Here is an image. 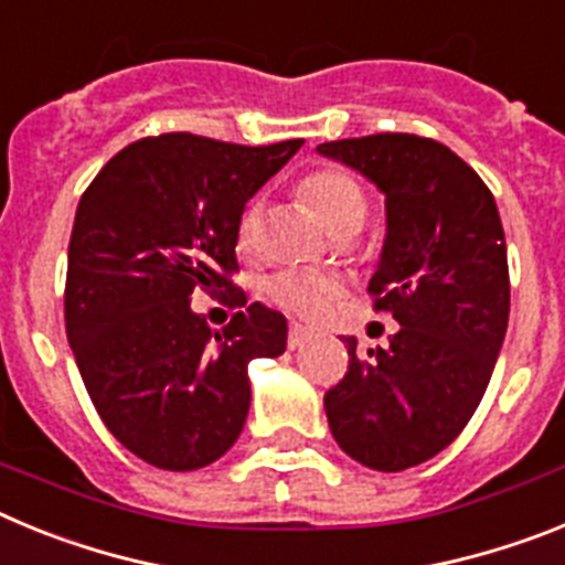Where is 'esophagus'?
<instances>
[{
	"instance_id": "34e87169",
	"label": "esophagus",
	"mask_w": 565,
	"mask_h": 565,
	"mask_svg": "<svg viewBox=\"0 0 565 565\" xmlns=\"http://www.w3.org/2000/svg\"><path fill=\"white\" fill-rule=\"evenodd\" d=\"M311 337L313 333L308 331V328L291 326L288 328V348H291V351H297V348H302L306 342H311Z\"/></svg>"
}]
</instances>
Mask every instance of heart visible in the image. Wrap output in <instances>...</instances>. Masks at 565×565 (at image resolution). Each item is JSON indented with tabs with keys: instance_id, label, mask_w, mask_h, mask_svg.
<instances>
[{
	"instance_id": "heart-1",
	"label": "heart",
	"mask_w": 565,
	"mask_h": 565,
	"mask_svg": "<svg viewBox=\"0 0 565 565\" xmlns=\"http://www.w3.org/2000/svg\"><path fill=\"white\" fill-rule=\"evenodd\" d=\"M299 198L313 206V212L322 217L328 228L337 237H348L364 223L367 214V198L364 189L351 172L337 167H322L308 172L297 186ZM263 239V206L252 203L237 221V248L239 252H254ZM342 294L337 277L311 271H282L268 282V297L277 302L282 311L302 319H319L333 299Z\"/></svg>"
}]
</instances>
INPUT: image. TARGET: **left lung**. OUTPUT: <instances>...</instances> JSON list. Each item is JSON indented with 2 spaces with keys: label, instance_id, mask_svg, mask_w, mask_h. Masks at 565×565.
I'll use <instances>...</instances> for the list:
<instances>
[{
  "label": "left lung",
  "instance_id": "1",
  "mask_svg": "<svg viewBox=\"0 0 565 565\" xmlns=\"http://www.w3.org/2000/svg\"><path fill=\"white\" fill-rule=\"evenodd\" d=\"M384 194L387 234L371 277L373 308L393 313L387 348L356 351L326 393L328 427L353 461L402 472L450 447L487 391L509 322L501 214L452 149L407 132L319 143Z\"/></svg>",
  "mask_w": 565,
  "mask_h": 565
}]
</instances>
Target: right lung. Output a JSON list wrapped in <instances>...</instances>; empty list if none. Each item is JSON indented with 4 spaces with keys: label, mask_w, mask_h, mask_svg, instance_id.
<instances>
[{
    "label": "right lung",
    "mask_w": 565,
    "mask_h": 565,
    "mask_svg": "<svg viewBox=\"0 0 565 565\" xmlns=\"http://www.w3.org/2000/svg\"><path fill=\"white\" fill-rule=\"evenodd\" d=\"M302 138L239 147L192 132L141 138L109 158L76 209L64 322L98 416L152 467L189 472L237 441L248 362L286 351L288 322L252 302L223 331L192 291L232 294L237 221Z\"/></svg>",
    "instance_id": "1"
}]
</instances>
